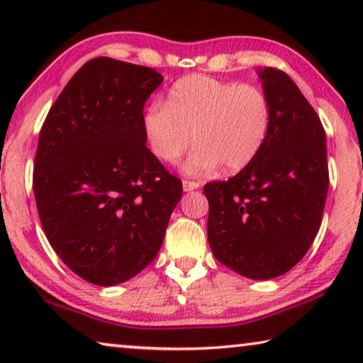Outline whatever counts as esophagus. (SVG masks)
<instances>
[{
    "mask_svg": "<svg viewBox=\"0 0 363 363\" xmlns=\"http://www.w3.org/2000/svg\"><path fill=\"white\" fill-rule=\"evenodd\" d=\"M182 187H184V190H186V192H190V190H195V189H199L200 187V184L199 182H195V181H182Z\"/></svg>",
    "mask_w": 363,
    "mask_h": 363,
    "instance_id": "1",
    "label": "esophagus"
}]
</instances>
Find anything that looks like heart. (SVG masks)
Here are the masks:
<instances>
[{
    "mask_svg": "<svg viewBox=\"0 0 363 363\" xmlns=\"http://www.w3.org/2000/svg\"><path fill=\"white\" fill-rule=\"evenodd\" d=\"M270 121L269 97L257 86L190 75L171 86L167 102L150 104L143 128L163 163L177 162L195 140L182 169L200 176L219 164L230 173L247 168L266 144Z\"/></svg>",
    "mask_w": 363,
    "mask_h": 363,
    "instance_id": "obj_1",
    "label": "heart"
}]
</instances>
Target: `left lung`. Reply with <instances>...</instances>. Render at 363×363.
<instances>
[{
	"label": "left lung",
	"mask_w": 363,
	"mask_h": 363,
	"mask_svg": "<svg viewBox=\"0 0 363 363\" xmlns=\"http://www.w3.org/2000/svg\"><path fill=\"white\" fill-rule=\"evenodd\" d=\"M272 121L247 168L205 184L214 257L253 280L284 275L303 259L322 224L328 192L327 138L296 83L272 67L257 72Z\"/></svg>",
	"instance_id": "left-lung-1"
}]
</instances>
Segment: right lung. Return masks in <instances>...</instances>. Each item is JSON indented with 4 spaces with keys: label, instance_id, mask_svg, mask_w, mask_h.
<instances>
[{
    "label": "right lung",
    "instance_id": "right-lung-1",
    "mask_svg": "<svg viewBox=\"0 0 363 363\" xmlns=\"http://www.w3.org/2000/svg\"><path fill=\"white\" fill-rule=\"evenodd\" d=\"M157 70L110 57L86 62L43 123L33 167L40 220L57 256L99 286L155 259L182 182L147 149L144 106Z\"/></svg>",
    "mask_w": 363,
    "mask_h": 363
}]
</instances>
